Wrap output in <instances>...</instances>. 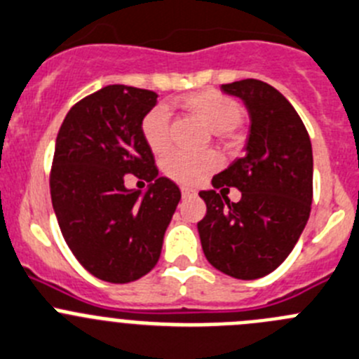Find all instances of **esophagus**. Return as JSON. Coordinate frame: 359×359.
Instances as JSON below:
<instances>
[{
  "mask_svg": "<svg viewBox=\"0 0 359 359\" xmlns=\"http://www.w3.org/2000/svg\"><path fill=\"white\" fill-rule=\"evenodd\" d=\"M182 196L183 197H194V196H197V192L194 189H189V187H182Z\"/></svg>",
  "mask_w": 359,
  "mask_h": 359,
  "instance_id": "34e87169",
  "label": "esophagus"
}]
</instances>
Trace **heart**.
Here are the masks:
<instances>
[{"mask_svg": "<svg viewBox=\"0 0 359 359\" xmlns=\"http://www.w3.org/2000/svg\"><path fill=\"white\" fill-rule=\"evenodd\" d=\"M194 118L203 121L208 128L215 132H229L240 125L241 111L240 104L234 98L220 93L217 90H201L185 95L176 102ZM141 134L146 144L153 153H163L170 144L169 137V111L163 105L153 107L141 121ZM220 165L217 153H187L172 151L163 158L162 169L167 177L182 185H196L203 182L210 172Z\"/></svg>", "mask_w": 359, "mask_h": 359, "instance_id": "b5f03b06", "label": "heart"}]
</instances>
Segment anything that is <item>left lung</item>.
I'll use <instances>...</instances> for the list:
<instances>
[{
    "label": "left lung",
    "instance_id": "left-lung-1",
    "mask_svg": "<svg viewBox=\"0 0 359 359\" xmlns=\"http://www.w3.org/2000/svg\"><path fill=\"white\" fill-rule=\"evenodd\" d=\"M222 91L247 105L250 132L245 155L211 180L220 194L199 192L208 211L197 229L211 266L255 280L285 261L305 229L313 196L312 144L298 112L269 84L243 79L222 84ZM225 186L241 190L238 203L228 201Z\"/></svg>",
    "mask_w": 359,
    "mask_h": 359
}]
</instances>
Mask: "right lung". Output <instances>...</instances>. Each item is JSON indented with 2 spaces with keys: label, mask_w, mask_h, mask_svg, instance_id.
<instances>
[{
  "label": "right lung",
  "mask_w": 359,
  "mask_h": 359,
  "mask_svg": "<svg viewBox=\"0 0 359 359\" xmlns=\"http://www.w3.org/2000/svg\"><path fill=\"white\" fill-rule=\"evenodd\" d=\"M155 91L111 84L68 111L56 137L50 199L75 259L97 278L126 284L151 271L182 192L158 177L141 121ZM150 182L144 194L124 174Z\"/></svg>",
  "instance_id": "add662e5"
}]
</instances>
